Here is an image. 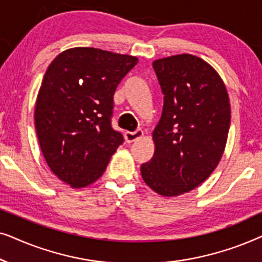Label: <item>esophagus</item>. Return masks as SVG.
Returning <instances> with one entry per match:
<instances>
[{"instance_id": "esophagus-1", "label": "esophagus", "mask_w": 262, "mask_h": 262, "mask_svg": "<svg viewBox=\"0 0 262 262\" xmlns=\"http://www.w3.org/2000/svg\"><path fill=\"white\" fill-rule=\"evenodd\" d=\"M143 136V131L142 130H136L135 132H125V139H126L127 143H132L136 142L138 138H141Z\"/></svg>"}]
</instances>
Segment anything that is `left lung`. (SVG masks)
Here are the masks:
<instances>
[{
  "mask_svg": "<svg viewBox=\"0 0 262 262\" xmlns=\"http://www.w3.org/2000/svg\"><path fill=\"white\" fill-rule=\"evenodd\" d=\"M163 110L152 132L155 152L143 163L152 191L175 196L203 184L220 163L230 127V102L217 71L188 53L152 63Z\"/></svg>",
  "mask_w": 262,
  "mask_h": 262,
  "instance_id": "8db88e82",
  "label": "left lung"
}]
</instances>
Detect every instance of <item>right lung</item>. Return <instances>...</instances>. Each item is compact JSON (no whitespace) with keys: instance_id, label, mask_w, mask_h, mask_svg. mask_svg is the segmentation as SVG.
Returning a JSON list of instances; mask_svg holds the SVG:
<instances>
[{"instance_id":"right-lung-1","label":"right lung","mask_w":262,"mask_h":262,"mask_svg":"<svg viewBox=\"0 0 262 262\" xmlns=\"http://www.w3.org/2000/svg\"><path fill=\"white\" fill-rule=\"evenodd\" d=\"M137 57L74 48L50 64L39 89L35 130L53 174L74 188L98 180L124 142L111 125L114 92Z\"/></svg>"}]
</instances>
